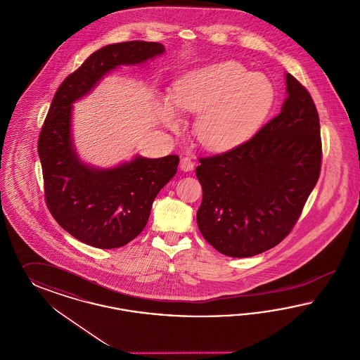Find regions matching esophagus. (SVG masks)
I'll use <instances>...</instances> for the list:
<instances>
[{"mask_svg":"<svg viewBox=\"0 0 360 360\" xmlns=\"http://www.w3.org/2000/svg\"><path fill=\"white\" fill-rule=\"evenodd\" d=\"M179 169L182 172H191L194 169V162L187 157H184L181 159V163H179Z\"/></svg>","mask_w":360,"mask_h":360,"instance_id":"esophagus-1","label":"esophagus"}]
</instances>
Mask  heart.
Returning a JSON list of instances; mask_svg holds the SVG:
<instances>
[{"label": "heart", "mask_w": 360, "mask_h": 360, "mask_svg": "<svg viewBox=\"0 0 360 360\" xmlns=\"http://www.w3.org/2000/svg\"><path fill=\"white\" fill-rule=\"evenodd\" d=\"M170 100L181 111L201 114L195 124L198 141L222 153L241 146L259 131L274 108L276 89L268 76L226 60L184 73L175 80ZM172 102L162 98L159 105L169 126L178 123Z\"/></svg>", "instance_id": "obj_1"}]
</instances>
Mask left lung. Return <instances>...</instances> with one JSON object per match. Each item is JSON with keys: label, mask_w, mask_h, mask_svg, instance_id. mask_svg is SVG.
Wrapping results in <instances>:
<instances>
[{"label": "left lung", "mask_w": 360, "mask_h": 360, "mask_svg": "<svg viewBox=\"0 0 360 360\" xmlns=\"http://www.w3.org/2000/svg\"><path fill=\"white\" fill-rule=\"evenodd\" d=\"M281 112L248 142L201 158L195 174L203 238L229 257H252L280 244L297 222L321 165L320 122L309 92L285 73Z\"/></svg>", "instance_id": "1"}]
</instances>
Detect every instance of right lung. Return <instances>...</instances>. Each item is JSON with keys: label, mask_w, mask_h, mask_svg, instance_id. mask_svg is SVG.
<instances>
[{"label": "right lung", "mask_w": 360, "mask_h": 360, "mask_svg": "<svg viewBox=\"0 0 360 360\" xmlns=\"http://www.w3.org/2000/svg\"><path fill=\"white\" fill-rule=\"evenodd\" d=\"M165 53L159 43L110 44L94 52L58 86L39 138L45 201L58 225L95 248L129 244L143 231L153 202L175 173L176 155L101 169L83 162L72 138L73 103L122 65H141Z\"/></svg>", "instance_id": "add662e5"}]
</instances>
